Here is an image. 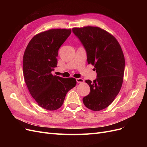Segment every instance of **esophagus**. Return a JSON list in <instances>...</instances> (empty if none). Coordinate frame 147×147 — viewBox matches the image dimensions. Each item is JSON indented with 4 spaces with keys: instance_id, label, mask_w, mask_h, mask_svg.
Wrapping results in <instances>:
<instances>
[{
    "instance_id": "obj_1",
    "label": "esophagus",
    "mask_w": 147,
    "mask_h": 147,
    "mask_svg": "<svg viewBox=\"0 0 147 147\" xmlns=\"http://www.w3.org/2000/svg\"><path fill=\"white\" fill-rule=\"evenodd\" d=\"M76 80H77V82L78 83H84V80L83 78H76Z\"/></svg>"
}]
</instances>
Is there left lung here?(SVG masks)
Listing matches in <instances>:
<instances>
[{"label": "left lung", "mask_w": 147, "mask_h": 147, "mask_svg": "<svg viewBox=\"0 0 147 147\" xmlns=\"http://www.w3.org/2000/svg\"><path fill=\"white\" fill-rule=\"evenodd\" d=\"M72 32L86 52L88 64L94 65L97 78L86 83L90 92L83 104L93 111H99L112 103L121 90L125 60L121 48L113 35L98 27L73 28Z\"/></svg>", "instance_id": "8db88e82"}]
</instances>
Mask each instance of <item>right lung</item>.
Masks as SVG:
<instances>
[{
  "mask_svg": "<svg viewBox=\"0 0 147 147\" xmlns=\"http://www.w3.org/2000/svg\"><path fill=\"white\" fill-rule=\"evenodd\" d=\"M71 34V29H50L31 39L23 56V72L32 97L41 107L58 109L67 92L75 86L74 78H65L51 74L57 64L58 50Z\"/></svg>",
  "mask_w": 147,
  "mask_h": 147,
  "instance_id": "add662e5",
  "label": "right lung"
}]
</instances>
